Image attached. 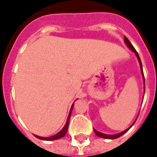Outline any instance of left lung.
Returning a JSON list of instances; mask_svg holds the SVG:
<instances>
[{
    "mask_svg": "<svg viewBox=\"0 0 157 157\" xmlns=\"http://www.w3.org/2000/svg\"><path fill=\"white\" fill-rule=\"evenodd\" d=\"M124 42H125V44L127 45V46L130 49V50H132V51H134V54H135V55L137 56V58H138V60H139V64H140V67H141V72H142V75H143V78H144V86H145V79H144V71H143V65H142V63H141V60H140V58H139V54H138V52L136 51V50L134 49V47L133 46V45H132L131 43H130V41H129V40H128V38L126 37V36H124ZM144 89H145V87H144ZM144 91H145V90H144ZM132 124V125H133ZM132 125L130 127H129L128 129H125V130H124V131L121 132V133H119V134H113V135H112V134H103V133H100V132L97 131L96 129H94V133L96 134V135L98 137H100V138H103V139H117V138H119V137H121V135H123L124 134H125L128 130H129L130 128L132 127Z\"/></svg>",
    "mask_w": 157,
    "mask_h": 157,
    "instance_id": "1",
    "label": "left lung"
}]
</instances>
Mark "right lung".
<instances>
[{"label":"right lung","mask_w":157,"mask_h":157,"mask_svg":"<svg viewBox=\"0 0 157 157\" xmlns=\"http://www.w3.org/2000/svg\"><path fill=\"white\" fill-rule=\"evenodd\" d=\"M74 104V103H73ZM73 104L71 105V110H70V112H69L68 117H67V122L64 127L62 129L61 131H59V133L54 136L51 137H48V138H45V137H40L37 136V135H35L36 138H37L39 139H41V140H48V141H50V140H55V139H59L60 138H63V137L65 136V134H67V129H68V124H69V120H70V117H71V110H72V107H73Z\"/></svg>","instance_id":"1"}]
</instances>
